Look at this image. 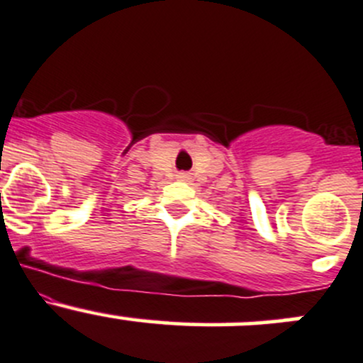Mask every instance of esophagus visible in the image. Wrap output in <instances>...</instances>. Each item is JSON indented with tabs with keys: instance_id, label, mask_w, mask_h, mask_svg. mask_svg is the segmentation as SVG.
I'll return each instance as SVG.
<instances>
[{
	"instance_id": "esophagus-1",
	"label": "esophagus",
	"mask_w": 363,
	"mask_h": 363,
	"mask_svg": "<svg viewBox=\"0 0 363 363\" xmlns=\"http://www.w3.org/2000/svg\"><path fill=\"white\" fill-rule=\"evenodd\" d=\"M177 179H179V181H188L189 175H188V174H184V172H182V174H179V175H177Z\"/></svg>"
}]
</instances>
